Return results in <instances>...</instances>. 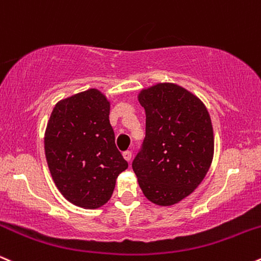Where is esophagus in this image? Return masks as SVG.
<instances>
[{
	"mask_svg": "<svg viewBox=\"0 0 261 261\" xmlns=\"http://www.w3.org/2000/svg\"><path fill=\"white\" fill-rule=\"evenodd\" d=\"M123 158H124V160H127L128 162H130V160H132V151H129V150L124 151L123 152Z\"/></svg>",
	"mask_w": 261,
	"mask_h": 261,
	"instance_id": "esophagus-1",
	"label": "esophagus"
}]
</instances>
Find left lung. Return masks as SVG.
Here are the masks:
<instances>
[{"label":"left lung","instance_id":"1","mask_svg":"<svg viewBox=\"0 0 261 261\" xmlns=\"http://www.w3.org/2000/svg\"><path fill=\"white\" fill-rule=\"evenodd\" d=\"M145 110V138L133 162L138 183L151 203L170 206L188 197L209 171L214 132L206 107L171 83L138 95Z\"/></svg>","mask_w":261,"mask_h":261}]
</instances>
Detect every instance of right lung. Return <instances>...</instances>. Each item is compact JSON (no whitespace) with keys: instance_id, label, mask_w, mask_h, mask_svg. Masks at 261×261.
I'll return each mask as SVG.
<instances>
[{"instance_id":"1","label":"right lung","mask_w":261,"mask_h":261,"mask_svg":"<svg viewBox=\"0 0 261 261\" xmlns=\"http://www.w3.org/2000/svg\"><path fill=\"white\" fill-rule=\"evenodd\" d=\"M110 102L96 89L61 100L45 132V155L55 185L67 200L97 209L111 198L127 170L110 124Z\"/></svg>"}]
</instances>
